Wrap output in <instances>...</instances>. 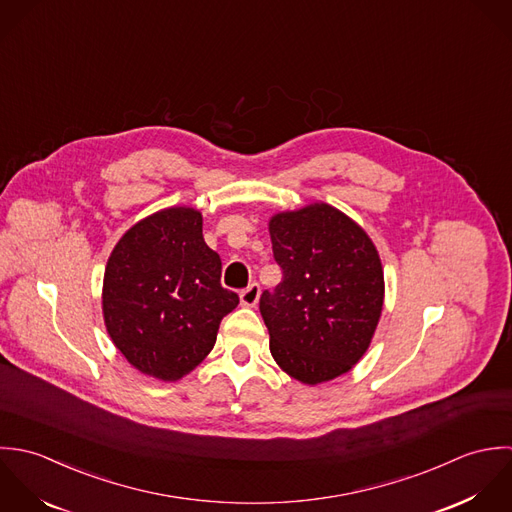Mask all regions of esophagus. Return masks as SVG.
Instances as JSON below:
<instances>
[{"label": "esophagus", "mask_w": 512, "mask_h": 512, "mask_svg": "<svg viewBox=\"0 0 512 512\" xmlns=\"http://www.w3.org/2000/svg\"><path fill=\"white\" fill-rule=\"evenodd\" d=\"M259 297H261V287L257 283H251L247 289L241 291L239 301L243 307H255L259 303Z\"/></svg>", "instance_id": "34e87169"}]
</instances>
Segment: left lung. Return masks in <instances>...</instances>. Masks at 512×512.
Here are the masks:
<instances>
[{"instance_id":"8db88e82","label":"left lung","mask_w":512,"mask_h":512,"mask_svg":"<svg viewBox=\"0 0 512 512\" xmlns=\"http://www.w3.org/2000/svg\"><path fill=\"white\" fill-rule=\"evenodd\" d=\"M283 281L259 301L269 350L283 372L316 386L366 354L384 307V269L368 233L332 205L269 219Z\"/></svg>"}]
</instances>
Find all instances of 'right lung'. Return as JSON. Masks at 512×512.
Here are the masks:
<instances>
[{"mask_svg": "<svg viewBox=\"0 0 512 512\" xmlns=\"http://www.w3.org/2000/svg\"><path fill=\"white\" fill-rule=\"evenodd\" d=\"M204 217L176 205L134 223L114 245L103 281L106 332L142 374L176 382L211 352L219 322L239 305L221 287V259Z\"/></svg>", "mask_w": 512, "mask_h": 512, "instance_id": "add662e5", "label": "right lung"}]
</instances>
